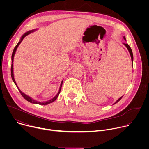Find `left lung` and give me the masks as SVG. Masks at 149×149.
Instances as JSON below:
<instances>
[{
    "mask_svg": "<svg viewBox=\"0 0 149 149\" xmlns=\"http://www.w3.org/2000/svg\"><path fill=\"white\" fill-rule=\"evenodd\" d=\"M124 39L125 40V36H124ZM124 45H125V46L127 47V48L128 49V50H129V52H130V56H131V58H132V63H133V52H132V49H131V48H130V47L127 44H124ZM123 97V95L121 97H120L118 100H117V101L114 103V104H116L117 102H118L121 98H122V97Z\"/></svg>",
    "mask_w": 149,
    "mask_h": 149,
    "instance_id": "obj_1",
    "label": "left lung"
}]
</instances>
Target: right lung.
Listing matches in <instances>:
<instances>
[{"mask_svg": "<svg viewBox=\"0 0 149 149\" xmlns=\"http://www.w3.org/2000/svg\"><path fill=\"white\" fill-rule=\"evenodd\" d=\"M33 31H29V32H26V33H25L22 36V38H21V39H20V42H18V43L17 44V45H16V47H15V48H14V49H13V52H12V65H11V77H12V80H13V81L14 82V83L15 84V85L16 86V87H17V89L19 90V92H20V93L21 94V95H22V97L25 99V100H26L28 101H29V102H31V103H33V104H40V105H47V104H50V103H51V102H54L56 98H57V97H58V95H59V93H60V91H61V87H62V82H63V81H62V82H61V86H60V88H59V92L58 93V94L56 95V96L55 97H54L52 99H51V100H49L48 101H46V102H38V101H35V100H33V99H32L31 97H29V96H28L27 95H26V94H25L24 93H22V91H21L20 90H19V88H18V87L17 86V84H16V82H15V79H14V76H13V58H14V55H15V52H16V49H17V48L18 47V46H19V45L20 44V43L21 42H22V40L24 39V38L26 36H27L28 35H29V33H31Z\"/></svg>", "mask_w": 149, "mask_h": 149, "instance_id": "right-lung-1", "label": "right lung"}]
</instances>
